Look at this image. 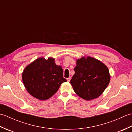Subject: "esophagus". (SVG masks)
Wrapping results in <instances>:
<instances>
[{
    "label": "esophagus",
    "instance_id": "obj_1",
    "mask_svg": "<svg viewBox=\"0 0 132 132\" xmlns=\"http://www.w3.org/2000/svg\"><path fill=\"white\" fill-rule=\"evenodd\" d=\"M70 80H71V78H70V77H69V78H67V80H68V82H69L70 81Z\"/></svg>",
    "mask_w": 132,
    "mask_h": 132
}]
</instances>
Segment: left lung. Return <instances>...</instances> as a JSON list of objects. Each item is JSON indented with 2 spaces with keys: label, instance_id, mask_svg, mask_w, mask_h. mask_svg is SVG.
<instances>
[{
  "label": "left lung",
  "instance_id": "obj_1",
  "mask_svg": "<svg viewBox=\"0 0 132 132\" xmlns=\"http://www.w3.org/2000/svg\"><path fill=\"white\" fill-rule=\"evenodd\" d=\"M75 74L70 80L74 92L86 100H91L103 94L110 82L107 67L97 59L87 56L78 59Z\"/></svg>",
  "mask_w": 132,
  "mask_h": 132
}]
</instances>
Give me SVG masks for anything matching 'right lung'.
I'll return each instance as SVG.
<instances>
[{
    "mask_svg": "<svg viewBox=\"0 0 132 132\" xmlns=\"http://www.w3.org/2000/svg\"><path fill=\"white\" fill-rule=\"evenodd\" d=\"M63 70L55 63L54 58L40 57L27 65L22 74V80L27 91L40 100L49 99L61 85L67 81Z\"/></svg>",
    "mask_w": 132,
    "mask_h": 132,
    "instance_id": "add662e5",
    "label": "right lung"
}]
</instances>
